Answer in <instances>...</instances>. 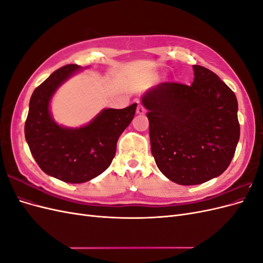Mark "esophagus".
I'll return each mask as SVG.
<instances>
[{
  "label": "esophagus",
  "mask_w": 263,
  "mask_h": 263,
  "mask_svg": "<svg viewBox=\"0 0 263 263\" xmlns=\"http://www.w3.org/2000/svg\"><path fill=\"white\" fill-rule=\"evenodd\" d=\"M136 113H137V114H139V115H144V114L146 113V108L144 107V105L138 104L137 109H136Z\"/></svg>",
  "instance_id": "1"
}]
</instances>
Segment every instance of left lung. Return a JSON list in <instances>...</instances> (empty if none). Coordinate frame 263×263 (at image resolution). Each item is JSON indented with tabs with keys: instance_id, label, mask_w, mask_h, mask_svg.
<instances>
[{
	"instance_id": "obj_1",
	"label": "left lung",
	"mask_w": 263,
	"mask_h": 263,
	"mask_svg": "<svg viewBox=\"0 0 263 263\" xmlns=\"http://www.w3.org/2000/svg\"><path fill=\"white\" fill-rule=\"evenodd\" d=\"M193 70L191 85L164 82L141 99L148 109L157 166L181 185L220 176L232 162L240 136L235 93L213 71L197 65Z\"/></svg>"
}]
</instances>
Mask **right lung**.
I'll use <instances>...</instances> for the list:
<instances>
[{"label": "right lung", "instance_id": "1", "mask_svg": "<svg viewBox=\"0 0 263 263\" xmlns=\"http://www.w3.org/2000/svg\"><path fill=\"white\" fill-rule=\"evenodd\" d=\"M81 69L67 65L37 86L31 94L25 122V138L37 164L45 173L67 183H83L104 172L112 163L121 134L133 121L137 104L106 108L80 128L55 123L49 103L55 90Z\"/></svg>", "mask_w": 263, "mask_h": 263}]
</instances>
